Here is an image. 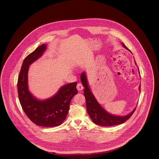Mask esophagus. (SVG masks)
Returning a JSON list of instances; mask_svg holds the SVG:
<instances>
[{
    "instance_id": "esophagus-1",
    "label": "esophagus",
    "mask_w": 159,
    "mask_h": 159,
    "mask_svg": "<svg viewBox=\"0 0 159 159\" xmlns=\"http://www.w3.org/2000/svg\"><path fill=\"white\" fill-rule=\"evenodd\" d=\"M77 89L79 91H82L83 89V85L81 84V83H78L77 84Z\"/></svg>"
}]
</instances>
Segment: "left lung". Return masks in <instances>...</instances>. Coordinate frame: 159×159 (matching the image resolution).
I'll list each match as a JSON object with an SVG mask.
<instances>
[{"instance_id":"8db88e82","label":"left lung","mask_w":159,"mask_h":159,"mask_svg":"<svg viewBox=\"0 0 159 159\" xmlns=\"http://www.w3.org/2000/svg\"><path fill=\"white\" fill-rule=\"evenodd\" d=\"M122 45L124 48L128 49V48L125 45L124 43H122ZM128 50L129 51V49ZM80 79L84 88L83 92L84 96L86 99V110L89 117L94 123L102 126H111L120 125L127 121L135 112L136 107L130 113L125 116H116L107 113L99 104L96 99L95 98L94 96L92 93L89 88L88 80L84 72L82 73L80 76ZM139 91H141V84L139 85Z\"/></svg>"}]
</instances>
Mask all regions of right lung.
I'll return each instance as SVG.
<instances>
[{
  "label": "right lung",
  "instance_id": "obj_1",
  "mask_svg": "<svg viewBox=\"0 0 159 159\" xmlns=\"http://www.w3.org/2000/svg\"><path fill=\"white\" fill-rule=\"evenodd\" d=\"M43 44L25 57L19 74L17 89L20 102L24 113L31 121L38 126L54 127L61 125L66 119L71 99L78 93L77 82L62 87L51 98L39 101L28 89L29 66L40 57L46 50Z\"/></svg>",
  "mask_w": 159,
  "mask_h": 159
}]
</instances>
